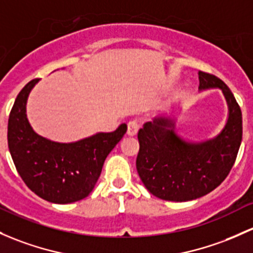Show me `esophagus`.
I'll return each instance as SVG.
<instances>
[{
    "label": "esophagus",
    "instance_id": "obj_1",
    "mask_svg": "<svg viewBox=\"0 0 253 253\" xmlns=\"http://www.w3.org/2000/svg\"><path fill=\"white\" fill-rule=\"evenodd\" d=\"M138 129H139V124L137 120H132L127 124V134L128 135H135L138 133Z\"/></svg>",
    "mask_w": 253,
    "mask_h": 253
}]
</instances>
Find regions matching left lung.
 I'll return each mask as SVG.
<instances>
[{
  "mask_svg": "<svg viewBox=\"0 0 253 253\" xmlns=\"http://www.w3.org/2000/svg\"><path fill=\"white\" fill-rule=\"evenodd\" d=\"M206 89H220L228 105L227 122L213 138L184 139L175 132L174 114L147 122L138 132L135 166L156 198L175 203L201 198L216 189L235 162L243 139L240 106L222 80L199 71V91Z\"/></svg>",
  "mask_w": 253,
  "mask_h": 253,
  "instance_id": "obj_1",
  "label": "left lung"
}]
</instances>
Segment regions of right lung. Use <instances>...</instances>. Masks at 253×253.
<instances>
[{
  "label": "right lung",
  "mask_w": 253,
  "mask_h": 253,
  "mask_svg": "<svg viewBox=\"0 0 253 253\" xmlns=\"http://www.w3.org/2000/svg\"><path fill=\"white\" fill-rule=\"evenodd\" d=\"M39 81L33 80L21 89L10 111L9 153L21 179L36 195L53 204L75 203L93 190L106 156L126 133L127 125L70 143L42 137L26 115L29 94Z\"/></svg>",
  "instance_id": "add662e5"
}]
</instances>
